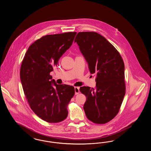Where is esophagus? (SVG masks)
<instances>
[{
  "mask_svg": "<svg viewBox=\"0 0 151 151\" xmlns=\"http://www.w3.org/2000/svg\"><path fill=\"white\" fill-rule=\"evenodd\" d=\"M79 87L75 86V94H78L80 93V90H79Z\"/></svg>",
  "mask_w": 151,
  "mask_h": 151,
  "instance_id": "esophagus-1",
  "label": "esophagus"
}]
</instances>
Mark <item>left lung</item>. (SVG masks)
Returning a JSON list of instances; mask_svg holds the SVG:
<instances>
[{
    "label": "left lung",
    "instance_id": "1",
    "mask_svg": "<svg viewBox=\"0 0 151 151\" xmlns=\"http://www.w3.org/2000/svg\"><path fill=\"white\" fill-rule=\"evenodd\" d=\"M96 76V88L80 87L86 95L84 110L87 118L105 124L118 113L125 95L124 65L119 52L108 40L94 32H79L75 39Z\"/></svg>",
    "mask_w": 151,
    "mask_h": 151
}]
</instances>
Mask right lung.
Wrapping results in <instances>:
<instances>
[{
    "mask_svg": "<svg viewBox=\"0 0 151 151\" xmlns=\"http://www.w3.org/2000/svg\"><path fill=\"white\" fill-rule=\"evenodd\" d=\"M76 35L68 32L43 36L29 46L22 61L20 80L29 106L49 123L65 120L67 106L75 94L73 86L58 85L50 73L71 47Z\"/></svg>",
    "mask_w": 151,
    "mask_h": 151,
    "instance_id": "add662e5",
    "label": "right lung"
}]
</instances>
